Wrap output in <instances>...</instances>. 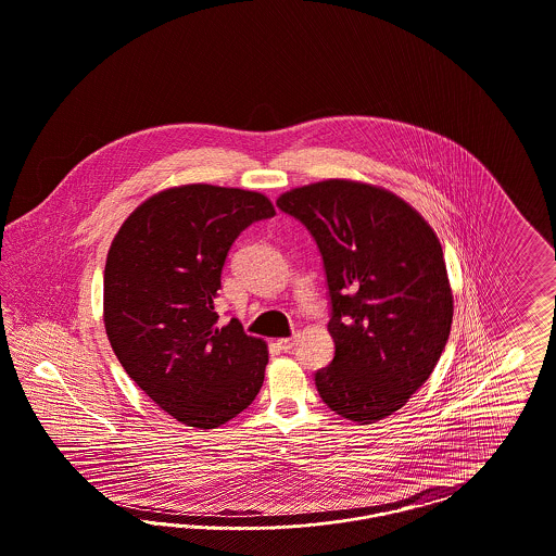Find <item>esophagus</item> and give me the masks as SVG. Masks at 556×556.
<instances>
[{
    "label": "esophagus",
    "mask_w": 556,
    "mask_h": 556,
    "mask_svg": "<svg viewBox=\"0 0 556 556\" xmlns=\"http://www.w3.org/2000/svg\"><path fill=\"white\" fill-rule=\"evenodd\" d=\"M293 344H295V340H293V338H283V340H279V342H277L279 350H283V352H290Z\"/></svg>",
    "instance_id": "34e87169"
}]
</instances>
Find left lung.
I'll return each instance as SVG.
<instances>
[{"label": "left lung", "mask_w": 556, "mask_h": 556, "mask_svg": "<svg viewBox=\"0 0 556 556\" xmlns=\"http://www.w3.org/2000/svg\"><path fill=\"white\" fill-rule=\"evenodd\" d=\"M277 206L313 233L327 275L336 356L315 375L318 396L354 424L388 419L448 342L454 298L440 239L408 202L363 181L293 187Z\"/></svg>", "instance_id": "1"}]
</instances>
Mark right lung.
Wrapping results in <instances>:
<instances>
[{
  "label": "right lung",
  "instance_id": "obj_1",
  "mask_svg": "<svg viewBox=\"0 0 556 556\" xmlns=\"http://www.w3.org/2000/svg\"><path fill=\"white\" fill-rule=\"evenodd\" d=\"M275 214L265 193L189 184L141 202L108 250L104 327L132 381L187 427L214 429L252 404L265 381V340L214 311L227 252Z\"/></svg>",
  "mask_w": 556,
  "mask_h": 556
}]
</instances>
